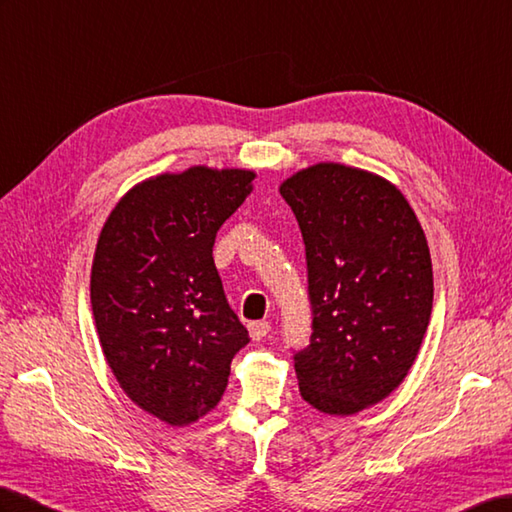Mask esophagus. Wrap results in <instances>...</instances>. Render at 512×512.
<instances>
[{"mask_svg":"<svg viewBox=\"0 0 512 512\" xmlns=\"http://www.w3.org/2000/svg\"><path fill=\"white\" fill-rule=\"evenodd\" d=\"M269 332H271V323L269 321H252V323H249V336H252L254 341L265 339Z\"/></svg>","mask_w":512,"mask_h":512,"instance_id":"1","label":"esophagus"}]
</instances>
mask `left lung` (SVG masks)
Here are the masks:
<instances>
[{
    "instance_id": "obj_1",
    "label": "left lung",
    "mask_w": 512,
    "mask_h": 512,
    "mask_svg": "<svg viewBox=\"0 0 512 512\" xmlns=\"http://www.w3.org/2000/svg\"><path fill=\"white\" fill-rule=\"evenodd\" d=\"M306 245L310 345L304 400L326 415L382 402L413 367L432 313V260L406 197L363 169L319 162L280 186Z\"/></svg>"
}]
</instances>
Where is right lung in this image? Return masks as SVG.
<instances>
[{
    "mask_svg": "<svg viewBox=\"0 0 512 512\" xmlns=\"http://www.w3.org/2000/svg\"><path fill=\"white\" fill-rule=\"evenodd\" d=\"M254 171L191 167L136 184L106 219L91 306L108 367L130 400L169 426L213 410L249 334L213 260L217 230Z\"/></svg>",
    "mask_w": 512,
    "mask_h": 512,
    "instance_id": "1",
    "label": "right lung"
}]
</instances>
